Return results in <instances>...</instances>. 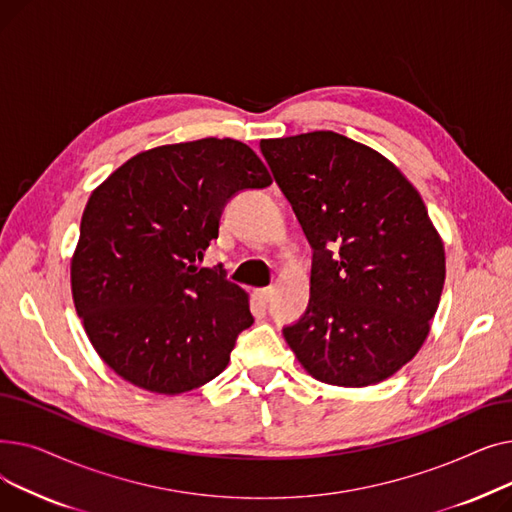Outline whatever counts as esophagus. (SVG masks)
Here are the masks:
<instances>
[{"instance_id": "esophagus-1", "label": "esophagus", "mask_w": 512, "mask_h": 512, "mask_svg": "<svg viewBox=\"0 0 512 512\" xmlns=\"http://www.w3.org/2000/svg\"><path fill=\"white\" fill-rule=\"evenodd\" d=\"M272 294H274V288L272 286H267V288H259L257 290V297L263 301V303H267L272 299Z\"/></svg>"}]
</instances>
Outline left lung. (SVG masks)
Masks as SVG:
<instances>
[{"label": "left lung", "mask_w": 512, "mask_h": 512, "mask_svg": "<svg viewBox=\"0 0 512 512\" xmlns=\"http://www.w3.org/2000/svg\"><path fill=\"white\" fill-rule=\"evenodd\" d=\"M261 153L313 249L307 311L284 338L315 380L384 382L429 332L444 245L415 186L332 130L263 139Z\"/></svg>", "instance_id": "left-lung-1"}]
</instances>
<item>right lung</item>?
I'll return each mask as SVG.
<instances>
[{
	"instance_id": "add662e5",
	"label": "right lung",
	"mask_w": 512,
	"mask_h": 512,
	"mask_svg": "<svg viewBox=\"0 0 512 512\" xmlns=\"http://www.w3.org/2000/svg\"><path fill=\"white\" fill-rule=\"evenodd\" d=\"M272 176L251 147L201 139L134 155L91 195L72 257V297L97 355L120 378L182 394L220 375L249 297L222 265L199 267L226 203Z\"/></svg>"
}]
</instances>
